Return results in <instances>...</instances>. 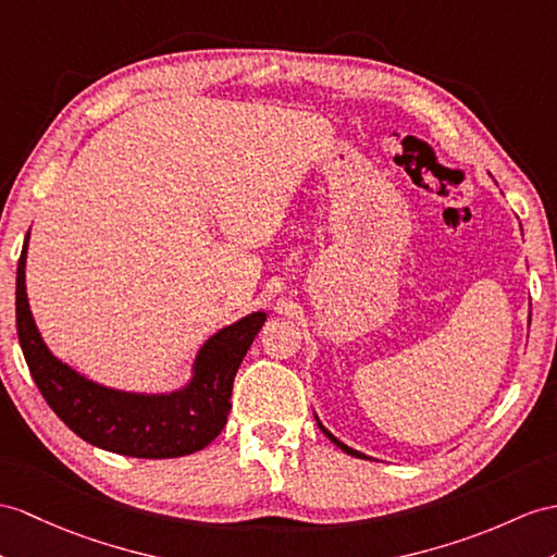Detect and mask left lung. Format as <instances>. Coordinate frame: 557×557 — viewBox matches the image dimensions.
Masks as SVG:
<instances>
[{
  "label": "left lung",
  "instance_id": "left-lung-1",
  "mask_svg": "<svg viewBox=\"0 0 557 557\" xmlns=\"http://www.w3.org/2000/svg\"><path fill=\"white\" fill-rule=\"evenodd\" d=\"M317 423H319V418H317ZM319 428H321V432H323V435H325V437H329V440H331V442H333L335 446H341V449H343L345 454H349V456H357V458H369V456H363L361 451H357V449H351V446L343 444V442H341V440H337V437H333V435H331V432H329V430H325V428H323L321 423H319Z\"/></svg>",
  "mask_w": 557,
  "mask_h": 557
}]
</instances>
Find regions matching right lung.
<instances>
[{
  "label": "right lung",
  "mask_w": 557,
  "mask_h": 557,
  "mask_svg": "<svg viewBox=\"0 0 557 557\" xmlns=\"http://www.w3.org/2000/svg\"><path fill=\"white\" fill-rule=\"evenodd\" d=\"M28 236L16 271V329L33 381L53 413L77 437L120 456L176 458L206 449L226 425L234 377L267 321L264 311L216 331L198 349L191 381L182 389L141 395L106 387L53 357L39 335L25 293Z\"/></svg>",
  "instance_id": "1"
}]
</instances>
